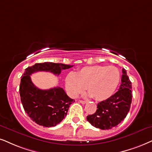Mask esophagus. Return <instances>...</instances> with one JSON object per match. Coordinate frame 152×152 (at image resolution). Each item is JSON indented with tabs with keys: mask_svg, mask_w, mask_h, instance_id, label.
I'll return each mask as SVG.
<instances>
[{
	"mask_svg": "<svg viewBox=\"0 0 152 152\" xmlns=\"http://www.w3.org/2000/svg\"><path fill=\"white\" fill-rule=\"evenodd\" d=\"M79 102H80L83 104H85L87 103V101H84V100H79Z\"/></svg>",
	"mask_w": 152,
	"mask_h": 152,
	"instance_id": "34e87169",
	"label": "esophagus"
}]
</instances>
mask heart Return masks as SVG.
Returning <instances> with one entry per match:
<instances>
[{
  "mask_svg": "<svg viewBox=\"0 0 152 152\" xmlns=\"http://www.w3.org/2000/svg\"><path fill=\"white\" fill-rule=\"evenodd\" d=\"M120 79V71L114 66H86L76 74L69 73L67 75L66 88L71 97H76L86 86L90 97L97 101H104L114 95Z\"/></svg>",
  "mask_w": 152,
  "mask_h": 152,
  "instance_id": "obj_1",
  "label": "heart"
}]
</instances>
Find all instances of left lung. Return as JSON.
<instances>
[{"label":"left lung","instance_id":"obj_1","mask_svg":"<svg viewBox=\"0 0 152 152\" xmlns=\"http://www.w3.org/2000/svg\"><path fill=\"white\" fill-rule=\"evenodd\" d=\"M121 84L114 95L97 104L95 113L87 116L94 127L109 130L118 125L127 116L132 102V83L125 69H122Z\"/></svg>","mask_w":152,"mask_h":152}]
</instances>
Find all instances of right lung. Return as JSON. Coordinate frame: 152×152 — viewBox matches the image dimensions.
Instances as JSON below:
<instances>
[{
  "label": "right lung",
  "instance_id": "obj_1",
  "mask_svg": "<svg viewBox=\"0 0 152 152\" xmlns=\"http://www.w3.org/2000/svg\"><path fill=\"white\" fill-rule=\"evenodd\" d=\"M72 66L62 63L44 62L36 63L25 69L20 86L21 102L25 112L37 124L45 127L55 126L66 116L71 104L75 101L60 87L49 90L36 87L31 75L38 72H49L58 76L62 70Z\"/></svg>",
  "mask_w": 152,
  "mask_h": 152
}]
</instances>
